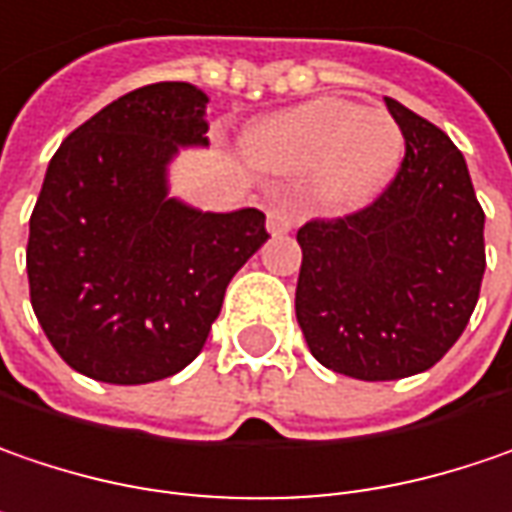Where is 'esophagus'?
<instances>
[{"label":"esophagus","instance_id":"1","mask_svg":"<svg viewBox=\"0 0 512 512\" xmlns=\"http://www.w3.org/2000/svg\"><path fill=\"white\" fill-rule=\"evenodd\" d=\"M266 226H269L272 234H286L289 228L295 226V208L286 199L272 202L269 211H266Z\"/></svg>","mask_w":512,"mask_h":512}]
</instances>
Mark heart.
Here are the masks:
<instances>
[{"mask_svg": "<svg viewBox=\"0 0 512 512\" xmlns=\"http://www.w3.org/2000/svg\"><path fill=\"white\" fill-rule=\"evenodd\" d=\"M246 153L281 173L318 170L324 196L356 202L376 194L400 167L403 130L382 109L324 98L263 118L246 136Z\"/></svg>", "mask_w": 512, "mask_h": 512, "instance_id": "b5f03b06", "label": "heart"}]
</instances>
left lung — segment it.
<instances>
[{"mask_svg": "<svg viewBox=\"0 0 512 512\" xmlns=\"http://www.w3.org/2000/svg\"><path fill=\"white\" fill-rule=\"evenodd\" d=\"M406 138L371 205L298 228L295 316L336 374L385 382L429 371L455 345L484 278V208L452 138L385 98Z\"/></svg>", "mask_w": 512, "mask_h": 512, "instance_id": "obj_1", "label": "left lung"}]
</instances>
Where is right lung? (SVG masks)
Here are the masks:
<instances>
[{"label":"right lung","instance_id":"1","mask_svg":"<svg viewBox=\"0 0 512 512\" xmlns=\"http://www.w3.org/2000/svg\"><path fill=\"white\" fill-rule=\"evenodd\" d=\"M208 95L150 83L60 144L28 234L31 307L77 374L144 385L205 345L228 281L269 240L257 208L196 211L167 196L179 147H205Z\"/></svg>","mask_w":512,"mask_h":512}]
</instances>
